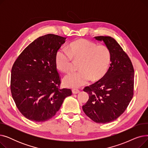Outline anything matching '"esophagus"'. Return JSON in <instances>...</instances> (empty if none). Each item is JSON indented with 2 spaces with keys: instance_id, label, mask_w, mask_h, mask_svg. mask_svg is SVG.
Returning a JSON list of instances; mask_svg holds the SVG:
<instances>
[{
  "instance_id": "obj_1",
  "label": "esophagus",
  "mask_w": 148,
  "mask_h": 148,
  "mask_svg": "<svg viewBox=\"0 0 148 148\" xmlns=\"http://www.w3.org/2000/svg\"><path fill=\"white\" fill-rule=\"evenodd\" d=\"M72 92H73V94H78V93L80 92V90L79 89H73L72 90Z\"/></svg>"
}]
</instances>
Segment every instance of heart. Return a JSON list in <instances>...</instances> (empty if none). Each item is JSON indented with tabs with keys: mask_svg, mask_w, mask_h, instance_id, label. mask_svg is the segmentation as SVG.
<instances>
[{
	"mask_svg": "<svg viewBox=\"0 0 148 148\" xmlns=\"http://www.w3.org/2000/svg\"><path fill=\"white\" fill-rule=\"evenodd\" d=\"M111 61L109 49L105 45L81 39L69 44L68 50L60 49L56 54L57 68L63 73L71 71L74 63H79L80 71L66 75L63 79L65 86L78 88L91 80L98 81L106 74Z\"/></svg>",
	"mask_w": 148,
	"mask_h": 148,
	"instance_id": "1",
	"label": "heart"
}]
</instances>
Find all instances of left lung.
Wrapping results in <instances>:
<instances>
[{"mask_svg":"<svg viewBox=\"0 0 148 148\" xmlns=\"http://www.w3.org/2000/svg\"><path fill=\"white\" fill-rule=\"evenodd\" d=\"M103 41L111 54V64L101 79L83 90L89 95L83 110L93 121L112 122L125 112L133 97L134 68L127 54L110 36H95Z\"/></svg>","mask_w":148,"mask_h":148,"instance_id":"left-lung-1","label":"left lung"}]
</instances>
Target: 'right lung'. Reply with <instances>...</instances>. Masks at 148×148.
<instances>
[{"mask_svg":"<svg viewBox=\"0 0 148 148\" xmlns=\"http://www.w3.org/2000/svg\"><path fill=\"white\" fill-rule=\"evenodd\" d=\"M66 38L47 34L23 51L11 70V91L21 113L34 122H44L56 114L69 89H59L55 56Z\"/></svg>","mask_w":148,"mask_h":148,"instance_id":"right-lung-1","label":"right lung"}]
</instances>
